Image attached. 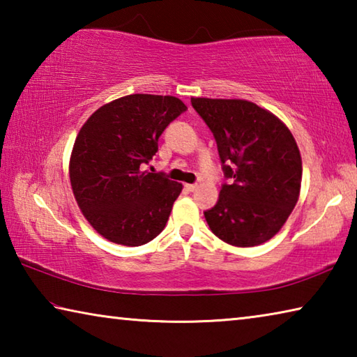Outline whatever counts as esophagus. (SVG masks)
I'll list each match as a JSON object with an SVG mask.
<instances>
[{"label": "esophagus", "mask_w": 357, "mask_h": 357, "mask_svg": "<svg viewBox=\"0 0 357 357\" xmlns=\"http://www.w3.org/2000/svg\"><path fill=\"white\" fill-rule=\"evenodd\" d=\"M185 189L189 190V192H193L197 189V184H185Z\"/></svg>", "instance_id": "esophagus-1"}]
</instances>
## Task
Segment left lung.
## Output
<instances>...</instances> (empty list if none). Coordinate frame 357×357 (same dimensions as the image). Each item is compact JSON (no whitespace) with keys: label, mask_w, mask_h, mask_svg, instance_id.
<instances>
[{"label":"left lung","mask_w":357,"mask_h":357,"mask_svg":"<svg viewBox=\"0 0 357 357\" xmlns=\"http://www.w3.org/2000/svg\"><path fill=\"white\" fill-rule=\"evenodd\" d=\"M215 138L223 184L215 206L204 211L217 238L253 247L279 233L299 198L302 160L291 132L264 108L241 99L192 98Z\"/></svg>","instance_id":"left-lung-1"}]
</instances>
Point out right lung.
Segmentation results:
<instances>
[{
	"instance_id": "obj_1",
	"label": "right lung",
	"mask_w": 357,
	"mask_h": 357,
	"mask_svg": "<svg viewBox=\"0 0 357 357\" xmlns=\"http://www.w3.org/2000/svg\"><path fill=\"white\" fill-rule=\"evenodd\" d=\"M173 96L130 94L98 108L82 126L69 176L83 215L105 239L137 247L165 228L183 190L160 173L143 172L159 137L185 112Z\"/></svg>"
}]
</instances>
